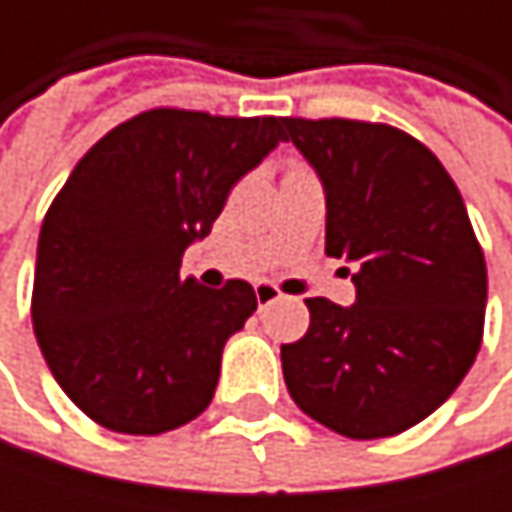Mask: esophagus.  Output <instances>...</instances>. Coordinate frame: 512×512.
Masks as SVG:
<instances>
[{
  "instance_id": "esophagus-1",
  "label": "esophagus",
  "mask_w": 512,
  "mask_h": 512,
  "mask_svg": "<svg viewBox=\"0 0 512 512\" xmlns=\"http://www.w3.org/2000/svg\"><path fill=\"white\" fill-rule=\"evenodd\" d=\"M255 296H257V305H260V308H266V305H272L275 299H281L284 293H281L275 284H269V281H257Z\"/></svg>"
}]
</instances>
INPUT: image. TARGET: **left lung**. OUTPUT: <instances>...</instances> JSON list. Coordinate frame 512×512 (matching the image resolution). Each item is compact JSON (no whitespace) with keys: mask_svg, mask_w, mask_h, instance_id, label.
Wrapping results in <instances>:
<instances>
[{"mask_svg":"<svg viewBox=\"0 0 512 512\" xmlns=\"http://www.w3.org/2000/svg\"><path fill=\"white\" fill-rule=\"evenodd\" d=\"M284 127L326 189V255L358 266L356 305L305 299V338L281 344L287 391L347 439L397 436L433 415L474 364L483 249L457 183L409 133L350 118Z\"/></svg>","mask_w":512,"mask_h":512,"instance_id":"8db88e82","label":"left lung"}]
</instances>
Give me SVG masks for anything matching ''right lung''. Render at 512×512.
Segmentation results:
<instances>
[{"label":"right lung","instance_id":"add662e5","mask_svg":"<svg viewBox=\"0 0 512 512\" xmlns=\"http://www.w3.org/2000/svg\"><path fill=\"white\" fill-rule=\"evenodd\" d=\"M284 139V118L162 106L76 162L41 225L32 323L55 382L94 424L159 436L210 406L225 341L257 296L240 278L201 287L180 260Z\"/></svg>","mask_w":512,"mask_h":512}]
</instances>
